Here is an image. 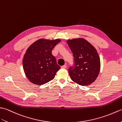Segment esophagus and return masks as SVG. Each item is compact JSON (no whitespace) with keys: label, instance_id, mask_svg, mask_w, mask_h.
Returning a JSON list of instances; mask_svg holds the SVG:
<instances>
[{"label":"esophagus","instance_id":"1","mask_svg":"<svg viewBox=\"0 0 122 122\" xmlns=\"http://www.w3.org/2000/svg\"><path fill=\"white\" fill-rule=\"evenodd\" d=\"M66 65H63V66H62L61 67V68H63V69H65L66 68Z\"/></svg>","mask_w":122,"mask_h":122}]
</instances>
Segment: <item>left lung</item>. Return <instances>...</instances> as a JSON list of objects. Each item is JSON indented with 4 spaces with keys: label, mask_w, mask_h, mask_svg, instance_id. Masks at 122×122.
<instances>
[{
    "label": "left lung",
    "mask_w": 122,
    "mask_h": 122,
    "mask_svg": "<svg viewBox=\"0 0 122 122\" xmlns=\"http://www.w3.org/2000/svg\"><path fill=\"white\" fill-rule=\"evenodd\" d=\"M67 44L74 56V64L68 69L71 80L81 86L93 82L100 70V59L96 49L83 39L69 40Z\"/></svg>",
    "instance_id": "1"
}]
</instances>
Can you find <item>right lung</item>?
I'll use <instances>...</instances> for the list:
<instances>
[{
	"label": "right lung",
	"mask_w": 122,
	"mask_h": 122,
	"mask_svg": "<svg viewBox=\"0 0 122 122\" xmlns=\"http://www.w3.org/2000/svg\"><path fill=\"white\" fill-rule=\"evenodd\" d=\"M59 39H40L30 46L24 54L23 67L26 77L36 85H42L53 80L61 68L52 54Z\"/></svg>",
	"instance_id": "1"
}]
</instances>
